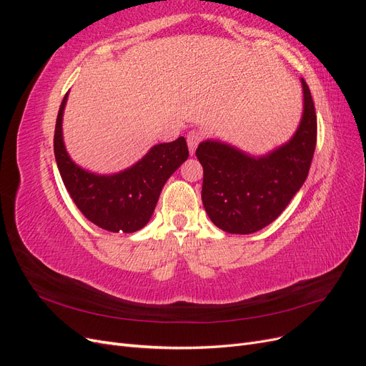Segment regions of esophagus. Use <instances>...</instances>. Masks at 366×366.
I'll list each match as a JSON object with an SVG mask.
<instances>
[{
  "label": "esophagus",
  "mask_w": 366,
  "mask_h": 366,
  "mask_svg": "<svg viewBox=\"0 0 366 366\" xmlns=\"http://www.w3.org/2000/svg\"><path fill=\"white\" fill-rule=\"evenodd\" d=\"M186 140H187V147H189L191 154H194L195 149H197V147H198V143L202 142V132L198 131V129H192V131L189 132V134H187Z\"/></svg>",
  "instance_id": "esophagus-1"
}]
</instances>
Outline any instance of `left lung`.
<instances>
[{
	"label": "left lung",
	"instance_id": "1",
	"mask_svg": "<svg viewBox=\"0 0 366 366\" xmlns=\"http://www.w3.org/2000/svg\"><path fill=\"white\" fill-rule=\"evenodd\" d=\"M304 109L289 142L264 156L207 139L195 154L203 166L202 200L212 223L227 234L247 235L269 226L301 189L316 148V112L304 79Z\"/></svg>",
	"mask_w": 366,
	"mask_h": 366
}]
</instances>
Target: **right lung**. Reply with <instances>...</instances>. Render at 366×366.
<instances>
[{"mask_svg": "<svg viewBox=\"0 0 366 366\" xmlns=\"http://www.w3.org/2000/svg\"><path fill=\"white\" fill-rule=\"evenodd\" d=\"M69 93L59 107L54 128V157L62 182L81 212L108 232L132 234L148 224L169 177L189 157L184 137L154 145L129 168L97 174L74 163L62 134V117Z\"/></svg>", "mask_w": 366, "mask_h": 366, "instance_id": "right-lung-1", "label": "right lung"}]
</instances>
